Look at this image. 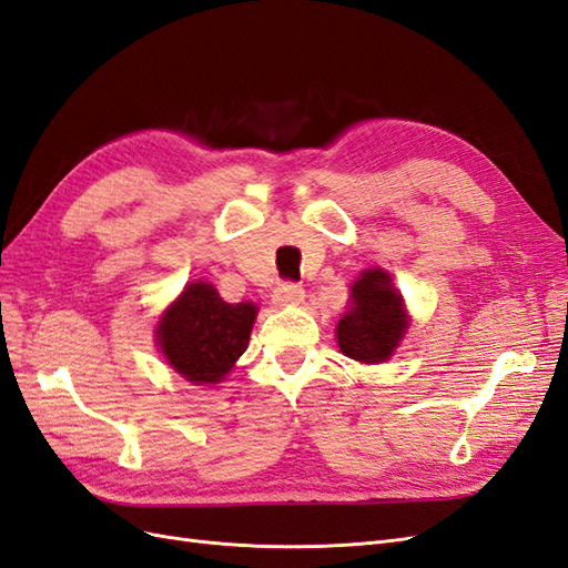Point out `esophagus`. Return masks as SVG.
<instances>
[{"instance_id":"1","label":"esophagus","mask_w":568,"mask_h":568,"mask_svg":"<svg viewBox=\"0 0 568 568\" xmlns=\"http://www.w3.org/2000/svg\"><path fill=\"white\" fill-rule=\"evenodd\" d=\"M305 298V291L301 284L294 282H282L277 288H274V303L280 305H298Z\"/></svg>"}]
</instances>
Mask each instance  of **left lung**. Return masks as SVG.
<instances>
[{"mask_svg":"<svg viewBox=\"0 0 568 568\" xmlns=\"http://www.w3.org/2000/svg\"><path fill=\"white\" fill-rule=\"evenodd\" d=\"M351 294L353 311L336 326L338 348L359 363H384L407 329L403 298L384 270H365Z\"/></svg>","mask_w":568,"mask_h":568,"instance_id":"left-lung-1","label":"left lung"}]
</instances>
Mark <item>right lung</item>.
I'll list each match as a JSON object with an SVG mask.
<instances>
[{"label": "right lung", "mask_w": 568, "mask_h": 568, "mask_svg": "<svg viewBox=\"0 0 568 568\" xmlns=\"http://www.w3.org/2000/svg\"><path fill=\"white\" fill-rule=\"evenodd\" d=\"M253 303L230 305L205 284H186L159 324V346L173 369L192 384H217L248 348Z\"/></svg>", "instance_id": "add662e5"}]
</instances>
